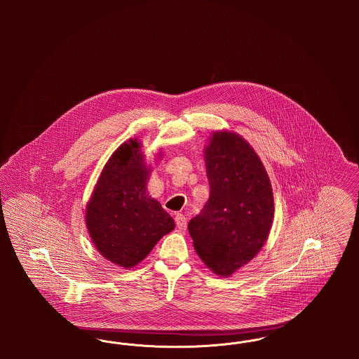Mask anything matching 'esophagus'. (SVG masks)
<instances>
[{"mask_svg": "<svg viewBox=\"0 0 359 359\" xmlns=\"http://www.w3.org/2000/svg\"><path fill=\"white\" fill-rule=\"evenodd\" d=\"M175 222H176V226H177V229H180V230H184L186 227H187V218L183 215V214H176L175 215Z\"/></svg>", "mask_w": 359, "mask_h": 359, "instance_id": "obj_1", "label": "esophagus"}]
</instances>
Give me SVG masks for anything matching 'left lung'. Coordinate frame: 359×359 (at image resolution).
I'll return each instance as SVG.
<instances>
[{"mask_svg":"<svg viewBox=\"0 0 359 359\" xmlns=\"http://www.w3.org/2000/svg\"><path fill=\"white\" fill-rule=\"evenodd\" d=\"M203 154L210 198L188 231L205 265L229 277L265 245L273 222V191L261 158L237 133L214 132Z\"/></svg>","mask_w":359,"mask_h":359,"instance_id":"8db88e82","label":"left lung"}]
</instances>
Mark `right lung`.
I'll list each match as a JSON object with an SVG mask.
<instances>
[{"label":"right lung","mask_w":359,"mask_h":359,"mask_svg":"<svg viewBox=\"0 0 359 359\" xmlns=\"http://www.w3.org/2000/svg\"><path fill=\"white\" fill-rule=\"evenodd\" d=\"M149 173L141 142L129 138L104 164L86 205V226L94 246L125 269L140 264L175 229L171 215L147 191Z\"/></svg>","instance_id":"obj_1"}]
</instances>
